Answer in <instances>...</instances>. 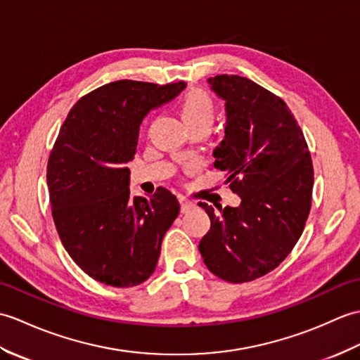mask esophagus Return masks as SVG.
I'll use <instances>...</instances> for the list:
<instances>
[{
    "label": "esophagus",
    "instance_id": "esophagus-1",
    "mask_svg": "<svg viewBox=\"0 0 360 360\" xmlns=\"http://www.w3.org/2000/svg\"><path fill=\"white\" fill-rule=\"evenodd\" d=\"M180 205H181V212H188V211L194 210V207H195V203L188 200V198H181Z\"/></svg>",
    "mask_w": 360,
    "mask_h": 360
}]
</instances>
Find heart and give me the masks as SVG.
<instances>
[{"label":"heart","instance_id":"b5f03b06","mask_svg":"<svg viewBox=\"0 0 360 360\" xmlns=\"http://www.w3.org/2000/svg\"><path fill=\"white\" fill-rule=\"evenodd\" d=\"M179 110L189 129L200 126L211 127L217 117V103L207 91L193 87L180 97Z\"/></svg>","mask_w":360,"mask_h":360}]
</instances>
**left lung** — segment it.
<instances>
[{
  "mask_svg": "<svg viewBox=\"0 0 360 360\" xmlns=\"http://www.w3.org/2000/svg\"><path fill=\"white\" fill-rule=\"evenodd\" d=\"M226 101L225 139L214 149V167L238 194V207L198 203L211 228L198 250L212 274L229 283L265 276L286 259L311 210L314 169L307 140L288 105L238 75L207 79Z\"/></svg>",
  "mask_w": 360,
  "mask_h": 360,
  "instance_id": "left-lung-1",
  "label": "left lung"
}]
</instances>
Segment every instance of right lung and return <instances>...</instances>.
Wrapping results in <instances>:
<instances>
[{"instance_id":"obj_1","label":"right lung","mask_w":360,"mask_h":360,"mask_svg":"<svg viewBox=\"0 0 360 360\" xmlns=\"http://www.w3.org/2000/svg\"><path fill=\"white\" fill-rule=\"evenodd\" d=\"M186 83L120 79L83 95L63 123L47 162L60 240L84 273L131 288L155 271L162 240L180 212L169 189L132 197L129 167L143 118Z\"/></svg>"}]
</instances>
